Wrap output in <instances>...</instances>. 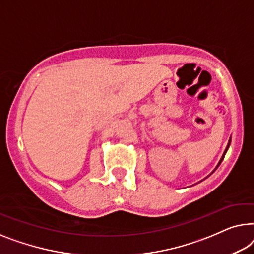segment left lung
<instances>
[{
	"label": "left lung",
	"mask_w": 254,
	"mask_h": 254,
	"mask_svg": "<svg viewBox=\"0 0 254 254\" xmlns=\"http://www.w3.org/2000/svg\"><path fill=\"white\" fill-rule=\"evenodd\" d=\"M229 145H230V140H229V144H228V146H227V148H226V152H224V153H223V156H222V159H221V160H220V163H221V162H222V160H223V158H224V155H226V153H227V151H228V147H229ZM220 163H219V166H220ZM219 166H217V167H219Z\"/></svg>",
	"instance_id": "1"
}]
</instances>
